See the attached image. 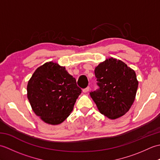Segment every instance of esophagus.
Segmentation results:
<instances>
[{"label":"esophagus","instance_id":"1","mask_svg":"<svg viewBox=\"0 0 160 160\" xmlns=\"http://www.w3.org/2000/svg\"><path fill=\"white\" fill-rule=\"evenodd\" d=\"M90 91V88H89V87H87V88H85V89H84L83 90H82V91L84 93H87V92H89V91Z\"/></svg>","mask_w":160,"mask_h":160}]
</instances>
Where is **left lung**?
<instances>
[{
    "mask_svg": "<svg viewBox=\"0 0 160 160\" xmlns=\"http://www.w3.org/2000/svg\"><path fill=\"white\" fill-rule=\"evenodd\" d=\"M100 89L90 93L101 114L111 120L120 118L130 109L135 99L136 73L124 62L108 58L95 68Z\"/></svg>",
    "mask_w": 160,
    "mask_h": 160,
    "instance_id": "left-lung-1",
    "label": "left lung"
}]
</instances>
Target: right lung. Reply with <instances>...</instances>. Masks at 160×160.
I'll return each instance as SVG.
<instances>
[{"label": "right lung", "instance_id": "obj_1", "mask_svg": "<svg viewBox=\"0 0 160 160\" xmlns=\"http://www.w3.org/2000/svg\"><path fill=\"white\" fill-rule=\"evenodd\" d=\"M28 98L34 113L47 124L63 122L73 111L82 90L76 80L57 62L36 69L28 81Z\"/></svg>", "mask_w": 160, "mask_h": 160}]
</instances>
